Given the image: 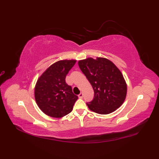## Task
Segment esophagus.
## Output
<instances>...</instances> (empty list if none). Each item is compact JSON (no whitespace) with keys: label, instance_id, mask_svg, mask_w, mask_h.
<instances>
[{"label":"esophagus","instance_id":"esophagus-1","mask_svg":"<svg viewBox=\"0 0 159 159\" xmlns=\"http://www.w3.org/2000/svg\"><path fill=\"white\" fill-rule=\"evenodd\" d=\"M83 93H80L79 95H78V98H80V99H82L83 98Z\"/></svg>","mask_w":159,"mask_h":159}]
</instances>
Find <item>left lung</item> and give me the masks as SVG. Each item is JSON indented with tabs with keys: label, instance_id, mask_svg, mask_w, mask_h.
<instances>
[{
	"label": "left lung",
	"instance_id": "1",
	"mask_svg": "<svg viewBox=\"0 0 159 159\" xmlns=\"http://www.w3.org/2000/svg\"><path fill=\"white\" fill-rule=\"evenodd\" d=\"M78 65L94 91L93 99L87 103L91 111L107 115L121 107L126 98L127 84L111 61L105 57H88L80 60Z\"/></svg>",
	"mask_w": 159,
	"mask_h": 159
}]
</instances>
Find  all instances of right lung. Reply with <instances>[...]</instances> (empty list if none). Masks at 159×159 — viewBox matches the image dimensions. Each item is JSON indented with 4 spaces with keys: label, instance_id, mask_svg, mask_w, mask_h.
<instances>
[{
    "label": "right lung",
    "instance_id": "1",
    "mask_svg": "<svg viewBox=\"0 0 159 159\" xmlns=\"http://www.w3.org/2000/svg\"><path fill=\"white\" fill-rule=\"evenodd\" d=\"M75 60H60L52 64L38 79L34 97L38 107L51 117L61 118L69 114L78 99L66 82V77Z\"/></svg>",
    "mask_w": 159,
    "mask_h": 159
}]
</instances>
